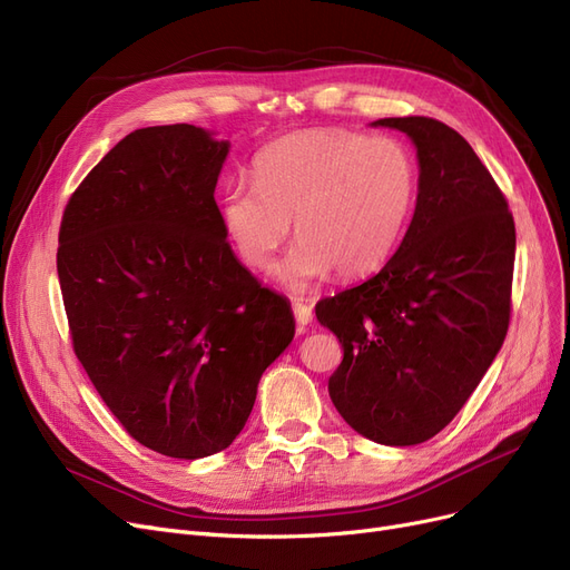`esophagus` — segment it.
<instances>
[{
	"label": "esophagus",
	"instance_id": "obj_1",
	"mask_svg": "<svg viewBox=\"0 0 570 570\" xmlns=\"http://www.w3.org/2000/svg\"><path fill=\"white\" fill-rule=\"evenodd\" d=\"M292 313H294V317H296V322H299V324L313 322V308H311L308 304L294 302V304H292Z\"/></svg>",
	"mask_w": 570,
	"mask_h": 570
}]
</instances>
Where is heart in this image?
I'll return each instance as SVG.
<instances>
[{
    "label": "heart",
    "instance_id": "heart-1",
    "mask_svg": "<svg viewBox=\"0 0 570 570\" xmlns=\"http://www.w3.org/2000/svg\"><path fill=\"white\" fill-rule=\"evenodd\" d=\"M255 178L223 187V229L243 262L268 268L294 220L302 240L278 266V278L296 292L332 271L360 278L381 268L417 197L409 146L345 129H313L268 144L255 159Z\"/></svg>",
    "mask_w": 570,
    "mask_h": 570
}]
</instances>
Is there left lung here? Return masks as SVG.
I'll use <instances>...</instances> for the list:
<instances>
[{"instance_id":"left-lung-1","label":"left lung","mask_w":570,"mask_h":570,"mask_svg":"<svg viewBox=\"0 0 570 570\" xmlns=\"http://www.w3.org/2000/svg\"><path fill=\"white\" fill-rule=\"evenodd\" d=\"M417 148V204L390 262L317 302L343 362L330 377L341 417L381 445H417L462 411L510 322L514 223L492 174L441 120L383 118Z\"/></svg>"}]
</instances>
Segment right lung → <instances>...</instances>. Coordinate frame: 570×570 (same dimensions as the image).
Returning a JSON list of instances; mask_svg holds the SVG:
<instances>
[{"instance_id":"add662e5","label":"right lung","mask_w":570,"mask_h":570,"mask_svg":"<svg viewBox=\"0 0 570 570\" xmlns=\"http://www.w3.org/2000/svg\"><path fill=\"white\" fill-rule=\"evenodd\" d=\"M227 153L195 125L131 131L60 225L76 357L129 436L174 459L229 448L294 338L289 304L227 243L213 197Z\"/></svg>"}]
</instances>
